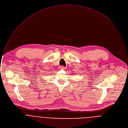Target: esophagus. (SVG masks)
Here are the masks:
<instances>
[{"label": "esophagus", "mask_w": 128, "mask_h": 128, "mask_svg": "<svg viewBox=\"0 0 128 128\" xmlns=\"http://www.w3.org/2000/svg\"><path fill=\"white\" fill-rule=\"evenodd\" d=\"M60 70H64V68H65L64 67V66H60Z\"/></svg>", "instance_id": "esophagus-1"}]
</instances>
